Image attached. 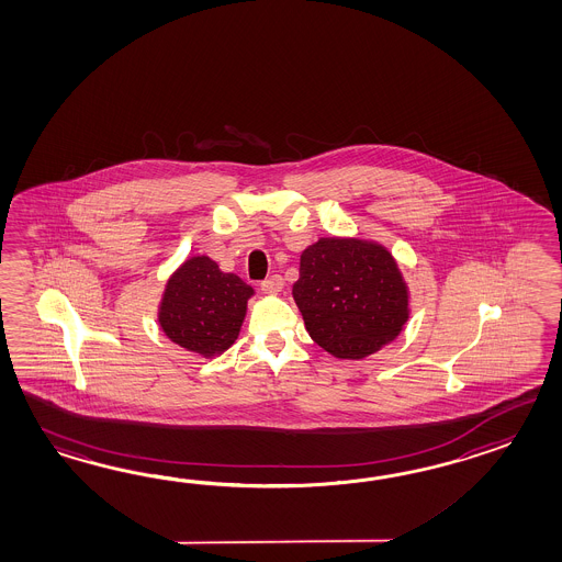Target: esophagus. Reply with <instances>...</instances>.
Segmentation results:
<instances>
[{"mask_svg": "<svg viewBox=\"0 0 562 562\" xmlns=\"http://www.w3.org/2000/svg\"><path fill=\"white\" fill-rule=\"evenodd\" d=\"M283 277L281 274H271L269 279H265L261 283V289L265 293H269V295H277V293H281V289H283Z\"/></svg>", "mask_w": 562, "mask_h": 562, "instance_id": "1", "label": "esophagus"}]
</instances>
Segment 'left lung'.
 Listing matches in <instances>:
<instances>
[{"instance_id":"left-lung-1","label":"left lung","mask_w":562,"mask_h":562,"mask_svg":"<svg viewBox=\"0 0 562 562\" xmlns=\"http://www.w3.org/2000/svg\"><path fill=\"white\" fill-rule=\"evenodd\" d=\"M293 300L310 336L336 358L360 360L396 338L408 288L386 248L362 238H319L301 252Z\"/></svg>"}]
</instances>
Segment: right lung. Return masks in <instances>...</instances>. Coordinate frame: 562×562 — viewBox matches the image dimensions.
I'll return each mask as SVG.
<instances>
[{
  "label": "right lung",
  "instance_id": "1",
  "mask_svg": "<svg viewBox=\"0 0 562 562\" xmlns=\"http://www.w3.org/2000/svg\"><path fill=\"white\" fill-rule=\"evenodd\" d=\"M252 295L240 277L198 255L168 279L157 322L173 344L212 358L235 344Z\"/></svg>",
  "mask_w": 562,
  "mask_h": 562
}]
</instances>
